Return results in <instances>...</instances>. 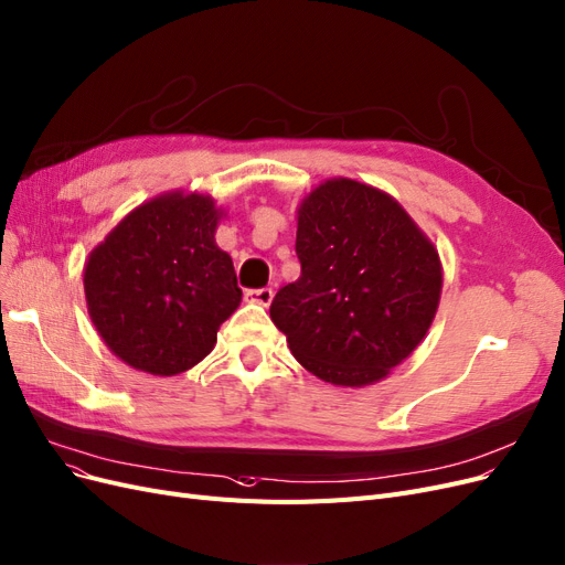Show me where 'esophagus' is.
Returning a JSON list of instances; mask_svg holds the SVG:
<instances>
[{"label": "esophagus", "mask_w": 565, "mask_h": 565, "mask_svg": "<svg viewBox=\"0 0 565 565\" xmlns=\"http://www.w3.org/2000/svg\"><path fill=\"white\" fill-rule=\"evenodd\" d=\"M245 299L252 303H259V306H268L274 301V289L270 287H262V289H247L245 291Z\"/></svg>", "instance_id": "esophagus-1"}]
</instances>
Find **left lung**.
<instances>
[{"label":"left lung","instance_id":"left-lung-1","mask_svg":"<svg viewBox=\"0 0 565 565\" xmlns=\"http://www.w3.org/2000/svg\"><path fill=\"white\" fill-rule=\"evenodd\" d=\"M301 276L278 289L270 320L310 374L360 387L414 353L437 313L441 264L387 193L329 180L299 207Z\"/></svg>","mask_w":565,"mask_h":565}]
</instances>
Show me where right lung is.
Returning <instances> with one entry per match:
<instances>
[{
  "mask_svg": "<svg viewBox=\"0 0 565 565\" xmlns=\"http://www.w3.org/2000/svg\"><path fill=\"white\" fill-rule=\"evenodd\" d=\"M220 212L199 193H166L97 245L84 270L88 313L116 358L153 376L199 364L238 308L236 270L215 243Z\"/></svg>",
  "mask_w": 565,
  "mask_h": 565,
  "instance_id": "obj_1",
  "label": "right lung"
}]
</instances>
